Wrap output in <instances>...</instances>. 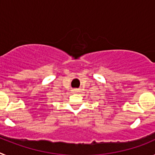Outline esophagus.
<instances>
[{"mask_svg": "<svg viewBox=\"0 0 155 155\" xmlns=\"http://www.w3.org/2000/svg\"><path fill=\"white\" fill-rule=\"evenodd\" d=\"M73 91H74V93H76L77 91H78V90H77V89H74Z\"/></svg>", "mask_w": 155, "mask_h": 155, "instance_id": "esophagus-1", "label": "esophagus"}]
</instances>
